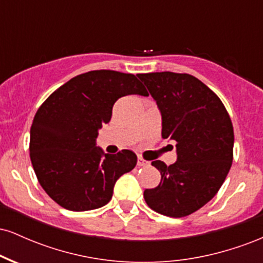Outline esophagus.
<instances>
[{"label":"esophagus","instance_id":"obj_1","mask_svg":"<svg viewBox=\"0 0 263 263\" xmlns=\"http://www.w3.org/2000/svg\"><path fill=\"white\" fill-rule=\"evenodd\" d=\"M137 165H138V167H149L151 162L146 161V159H143V158H142V157H138Z\"/></svg>","mask_w":263,"mask_h":263}]
</instances>
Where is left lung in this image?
I'll list each match as a JSON object with an SVG mask.
<instances>
[{
    "label": "left lung",
    "mask_w": 263,
    "mask_h": 263,
    "mask_svg": "<svg viewBox=\"0 0 263 263\" xmlns=\"http://www.w3.org/2000/svg\"><path fill=\"white\" fill-rule=\"evenodd\" d=\"M162 116V137L176 141L177 162L153 161L161 183L143 197L152 210L182 218L215 197L231 168L234 128L215 92L189 74H138Z\"/></svg>",
    "instance_id": "left-lung-1"
}]
</instances>
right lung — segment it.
Listing matches in <instances>:
<instances>
[{"label": "right lung", "instance_id": "1", "mask_svg": "<svg viewBox=\"0 0 263 263\" xmlns=\"http://www.w3.org/2000/svg\"><path fill=\"white\" fill-rule=\"evenodd\" d=\"M126 95L148 92L134 74L92 70L69 80L38 108L29 141L32 165L42 188L60 206L71 211L104 206L117 179L136 167L132 151L108 155L96 146L114 104Z\"/></svg>", "mask_w": 263, "mask_h": 263}]
</instances>
